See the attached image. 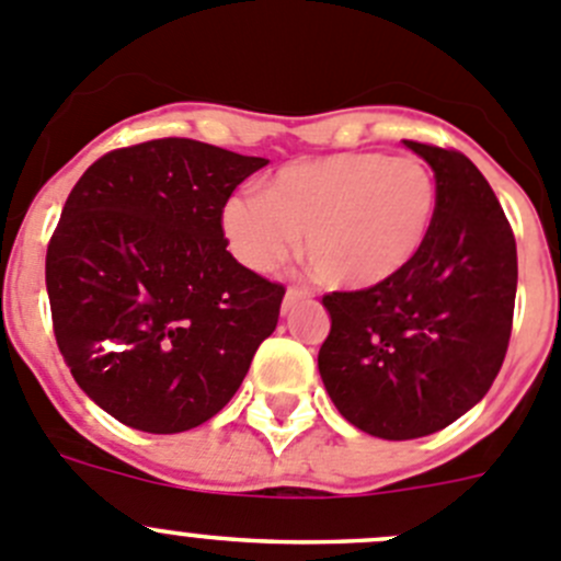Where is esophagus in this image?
Returning a JSON list of instances; mask_svg holds the SVG:
<instances>
[{"instance_id":"34e87169","label":"esophagus","mask_w":561,"mask_h":561,"mask_svg":"<svg viewBox=\"0 0 561 561\" xmlns=\"http://www.w3.org/2000/svg\"><path fill=\"white\" fill-rule=\"evenodd\" d=\"M305 299H310V293L307 290H299V287H290V290L285 293V299H282V312H290L293 307L299 305V301H305Z\"/></svg>"}]
</instances>
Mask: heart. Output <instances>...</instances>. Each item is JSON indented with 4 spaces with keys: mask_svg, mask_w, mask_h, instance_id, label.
<instances>
[{
    "mask_svg": "<svg viewBox=\"0 0 561 561\" xmlns=\"http://www.w3.org/2000/svg\"><path fill=\"white\" fill-rule=\"evenodd\" d=\"M438 209V186L419 159L335 153L293 161L260 193H234L220 231L240 265L276 271L307 240L318 276L341 290L397 279L422 254Z\"/></svg>",
    "mask_w": 561,
    "mask_h": 561,
    "instance_id": "1",
    "label": "heart"
}]
</instances>
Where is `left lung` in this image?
Wrapping results in <instances>:
<instances>
[{"label": "left lung", "mask_w": 561, "mask_h": 561, "mask_svg": "<svg viewBox=\"0 0 561 561\" xmlns=\"http://www.w3.org/2000/svg\"><path fill=\"white\" fill-rule=\"evenodd\" d=\"M438 186L425 249L397 279L330 293L318 371L346 422L388 442L431 436L483 400L508 350L517 293L512 226L481 170L411 142Z\"/></svg>", "instance_id": "obj_1"}]
</instances>
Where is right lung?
Instances as JSON below:
<instances>
[{
	"label": "right lung",
	"mask_w": 561,
	"mask_h": 561,
	"mask_svg": "<svg viewBox=\"0 0 561 561\" xmlns=\"http://www.w3.org/2000/svg\"><path fill=\"white\" fill-rule=\"evenodd\" d=\"M268 159L195 139L111 150L47 249L58 350L89 400L145 433L204 425L276 330L285 287L226 251L220 209Z\"/></svg>",
	"instance_id": "1"
}]
</instances>
